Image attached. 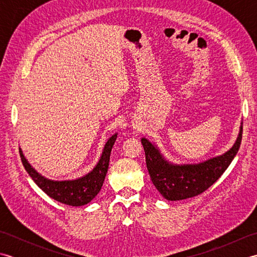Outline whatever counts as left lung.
Returning a JSON list of instances; mask_svg holds the SVG:
<instances>
[{
  "label": "left lung",
  "instance_id": "8db88e82",
  "mask_svg": "<svg viewBox=\"0 0 257 257\" xmlns=\"http://www.w3.org/2000/svg\"><path fill=\"white\" fill-rule=\"evenodd\" d=\"M242 124L235 144L230 150L194 165H176L168 161L157 146L145 137L141 139L151 181L163 198L169 201H180L193 198L209 189L236 156L242 140Z\"/></svg>",
  "mask_w": 257,
  "mask_h": 257
}]
</instances>
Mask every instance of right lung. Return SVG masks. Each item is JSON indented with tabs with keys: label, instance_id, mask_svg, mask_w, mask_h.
<instances>
[{
	"label": "right lung",
	"instance_id": "right-lung-1",
	"mask_svg": "<svg viewBox=\"0 0 257 257\" xmlns=\"http://www.w3.org/2000/svg\"><path fill=\"white\" fill-rule=\"evenodd\" d=\"M116 139L117 134H114L108 139L105 147H103L100 159L97 162L95 168L90 172L85 174L84 177H80L75 180L55 181V180L47 179L43 177L41 173H38L30 165V162L26 160V158L23 155V151L21 149L20 156L25 170L30 174L33 181L44 191L50 198L67 205L81 206L89 203L99 193L103 180H105L108 171L110 152Z\"/></svg>",
	"mask_w": 257,
	"mask_h": 257
}]
</instances>
